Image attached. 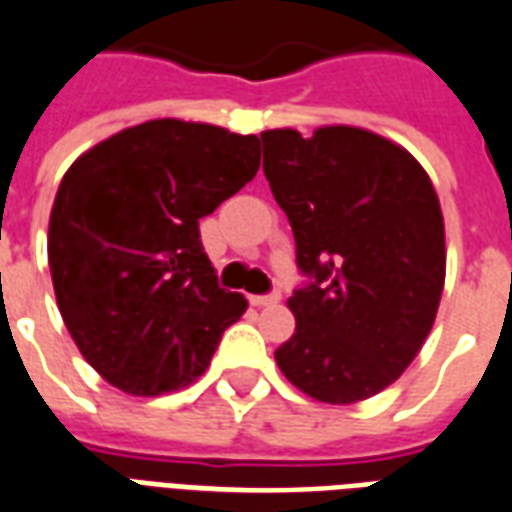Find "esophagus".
<instances>
[{
	"instance_id": "esophagus-1",
	"label": "esophagus",
	"mask_w": 512,
	"mask_h": 512,
	"mask_svg": "<svg viewBox=\"0 0 512 512\" xmlns=\"http://www.w3.org/2000/svg\"><path fill=\"white\" fill-rule=\"evenodd\" d=\"M249 301H252V306H276V304H279V301H282V295H279V293L252 295Z\"/></svg>"
}]
</instances>
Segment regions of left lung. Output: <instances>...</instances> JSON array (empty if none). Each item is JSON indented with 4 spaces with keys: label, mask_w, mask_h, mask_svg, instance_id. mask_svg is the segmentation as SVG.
<instances>
[{
    "label": "left lung",
    "mask_w": 512,
    "mask_h": 512,
    "mask_svg": "<svg viewBox=\"0 0 512 512\" xmlns=\"http://www.w3.org/2000/svg\"><path fill=\"white\" fill-rule=\"evenodd\" d=\"M263 173L314 282L287 306L274 352L298 391L325 404L372 399L415 361L445 287V219L429 173L377 132L325 124L266 130Z\"/></svg>",
    "instance_id": "8db88e82"
}]
</instances>
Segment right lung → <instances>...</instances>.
<instances>
[{
    "mask_svg": "<svg viewBox=\"0 0 512 512\" xmlns=\"http://www.w3.org/2000/svg\"><path fill=\"white\" fill-rule=\"evenodd\" d=\"M257 168V135L181 119L127 127L67 168L48 219V266L67 331L113 388H187L246 312L244 295L217 285L198 222Z\"/></svg>",
    "mask_w": 512,
    "mask_h": 512,
    "instance_id": "add662e5",
    "label": "right lung"
}]
</instances>
